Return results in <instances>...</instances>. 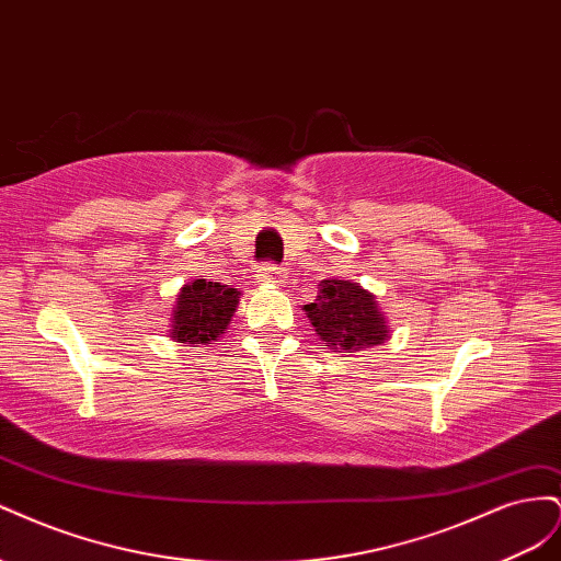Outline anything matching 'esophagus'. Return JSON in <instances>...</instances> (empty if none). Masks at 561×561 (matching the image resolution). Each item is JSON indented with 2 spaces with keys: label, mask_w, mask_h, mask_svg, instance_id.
Wrapping results in <instances>:
<instances>
[{
  "label": "esophagus",
  "mask_w": 561,
  "mask_h": 561,
  "mask_svg": "<svg viewBox=\"0 0 561 561\" xmlns=\"http://www.w3.org/2000/svg\"><path fill=\"white\" fill-rule=\"evenodd\" d=\"M257 280H260V283H274V285H278V283L285 280V274H283V271H280L278 266H274V264H264V266H260V271H257Z\"/></svg>",
  "instance_id": "esophagus-1"
}]
</instances>
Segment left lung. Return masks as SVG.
I'll use <instances>...</instances> for the list:
<instances>
[{
    "mask_svg": "<svg viewBox=\"0 0 561 561\" xmlns=\"http://www.w3.org/2000/svg\"><path fill=\"white\" fill-rule=\"evenodd\" d=\"M316 334L336 353H358L386 344L390 325L377 297L360 283L328 278L320 280L318 297L304 304Z\"/></svg>",
    "mask_w": 561,
    "mask_h": 561,
    "instance_id": "8db88e82",
    "label": "left lung"
}]
</instances>
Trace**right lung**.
Masks as SVG:
<instances>
[{
  "label": "right lung",
  "mask_w": 561,
  "mask_h": 561,
  "mask_svg": "<svg viewBox=\"0 0 561 561\" xmlns=\"http://www.w3.org/2000/svg\"><path fill=\"white\" fill-rule=\"evenodd\" d=\"M241 290L206 278H194L175 295L168 336L180 344L217 342L239 309Z\"/></svg>",
  "instance_id": "add662e5"
}]
</instances>
